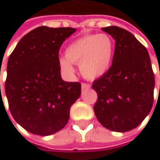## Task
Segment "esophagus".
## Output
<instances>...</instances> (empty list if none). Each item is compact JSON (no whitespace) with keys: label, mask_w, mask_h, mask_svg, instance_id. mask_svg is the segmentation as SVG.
<instances>
[{"label":"esophagus","mask_w":160,"mask_h":160,"mask_svg":"<svg viewBox=\"0 0 160 160\" xmlns=\"http://www.w3.org/2000/svg\"><path fill=\"white\" fill-rule=\"evenodd\" d=\"M90 87H91V85H90V84H88V83H84V82H82V83H81V89H82V90L89 89Z\"/></svg>","instance_id":"1"}]
</instances>
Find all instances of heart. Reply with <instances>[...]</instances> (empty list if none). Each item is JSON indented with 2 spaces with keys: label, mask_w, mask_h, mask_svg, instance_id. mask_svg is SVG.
Masks as SVG:
<instances>
[{
  "label": "heart",
  "mask_w": 160,
  "mask_h": 160,
  "mask_svg": "<svg viewBox=\"0 0 160 160\" xmlns=\"http://www.w3.org/2000/svg\"><path fill=\"white\" fill-rule=\"evenodd\" d=\"M114 45L106 34H90L69 43L65 56L59 58L61 69L71 75L74 72L72 64H79L81 74L87 79L103 76L110 68Z\"/></svg>",
  "instance_id": "1"
}]
</instances>
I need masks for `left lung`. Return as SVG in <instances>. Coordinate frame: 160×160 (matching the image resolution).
<instances>
[{
	"label": "left lung",
	"mask_w": 160,
	"mask_h": 160,
	"mask_svg": "<svg viewBox=\"0 0 160 160\" xmlns=\"http://www.w3.org/2000/svg\"><path fill=\"white\" fill-rule=\"evenodd\" d=\"M102 29L116 43L110 68L92 86L98 96L93 110L105 128L125 132L139 126L151 111L154 72L147 50L131 32L116 26Z\"/></svg>",
	"instance_id": "obj_1"
}]
</instances>
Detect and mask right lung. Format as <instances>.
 Returning a JSON list of instances; mask_svg holds the SVG:
<instances>
[{
    "label": "right lung",
    "mask_w": 160,
    "mask_h": 160,
    "mask_svg": "<svg viewBox=\"0 0 160 160\" xmlns=\"http://www.w3.org/2000/svg\"><path fill=\"white\" fill-rule=\"evenodd\" d=\"M75 31L73 28H36L9 56L5 81L9 109L16 122L33 134L46 136L62 130L80 96V82L62 80L58 57L62 43Z\"/></svg>",
    "instance_id": "add662e5"
}]
</instances>
